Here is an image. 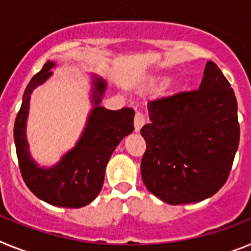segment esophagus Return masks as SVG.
<instances>
[{"mask_svg": "<svg viewBox=\"0 0 251 251\" xmlns=\"http://www.w3.org/2000/svg\"><path fill=\"white\" fill-rule=\"evenodd\" d=\"M144 124H145V117L141 112H136L135 113V120H134V126H135V131L139 132L140 131V128L143 127Z\"/></svg>", "mask_w": 251, "mask_h": 251, "instance_id": "34e87169", "label": "esophagus"}]
</instances>
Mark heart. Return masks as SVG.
I'll return each mask as SVG.
<instances>
[{"mask_svg":"<svg viewBox=\"0 0 251 251\" xmlns=\"http://www.w3.org/2000/svg\"><path fill=\"white\" fill-rule=\"evenodd\" d=\"M165 80H167V77H164V75H160V74H156V75H152V77L149 78L147 86L148 87H156V86H159V84L164 83Z\"/></svg>","mask_w":251,"mask_h":251,"instance_id":"b5f03b06","label":"heart"}]
</instances>
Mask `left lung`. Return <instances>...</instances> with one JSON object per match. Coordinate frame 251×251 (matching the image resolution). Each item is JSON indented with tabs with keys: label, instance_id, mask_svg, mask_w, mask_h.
Here are the masks:
<instances>
[{
	"label": "left lung",
	"instance_id": "8db88e82",
	"mask_svg": "<svg viewBox=\"0 0 251 251\" xmlns=\"http://www.w3.org/2000/svg\"><path fill=\"white\" fill-rule=\"evenodd\" d=\"M150 124L141 128L147 150L141 178L169 204L201 202L225 184L239 148L234 89L207 62L197 91L148 103Z\"/></svg>",
	"mask_w": 251,
	"mask_h": 251
}]
</instances>
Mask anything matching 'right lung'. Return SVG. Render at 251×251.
Wrapping results in <instances>:
<instances>
[{"mask_svg":"<svg viewBox=\"0 0 251 251\" xmlns=\"http://www.w3.org/2000/svg\"><path fill=\"white\" fill-rule=\"evenodd\" d=\"M54 67L55 63L48 60L24 92L14 127L16 154L21 176L36 197L53 206L79 208L91 203L101 192L106 165L112 152L120 141L134 131L135 111L128 107L117 111L102 107L107 83L93 74L91 89L93 108L87 117L80 138L56 164L40 167L30 154L26 123L32 91L53 75Z\"/></svg>","mask_w":251,"mask_h":251,"instance_id":"1","label":"right lung"}]
</instances>
